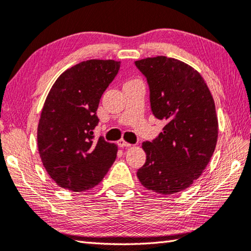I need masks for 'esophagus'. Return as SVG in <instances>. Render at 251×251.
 <instances>
[{
	"instance_id": "34e87169",
	"label": "esophagus",
	"mask_w": 251,
	"mask_h": 251,
	"mask_svg": "<svg viewBox=\"0 0 251 251\" xmlns=\"http://www.w3.org/2000/svg\"><path fill=\"white\" fill-rule=\"evenodd\" d=\"M117 145L120 146V147H130L131 145L129 143H127V142H125L124 139H120V141L117 142Z\"/></svg>"
}]
</instances>
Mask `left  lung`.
Segmentation results:
<instances>
[{
	"label": "left lung",
	"mask_w": 251,
	"mask_h": 251,
	"mask_svg": "<svg viewBox=\"0 0 251 251\" xmlns=\"http://www.w3.org/2000/svg\"><path fill=\"white\" fill-rule=\"evenodd\" d=\"M150 86L151 112L165 121L152 142H144L146 161L137 177L161 195L181 192L201 175L218 138L215 101L201 75L192 66L166 56L135 62Z\"/></svg>",
	"instance_id": "1"
}]
</instances>
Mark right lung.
<instances>
[{"label":"right lung","instance_id":"obj_1","mask_svg":"<svg viewBox=\"0 0 251 251\" xmlns=\"http://www.w3.org/2000/svg\"><path fill=\"white\" fill-rule=\"evenodd\" d=\"M121 62L90 59L59 75L46 97L37 126L39 152L50 177L72 192L99 185L116 159L117 146L94 139L100 100Z\"/></svg>","mask_w":251,"mask_h":251}]
</instances>
